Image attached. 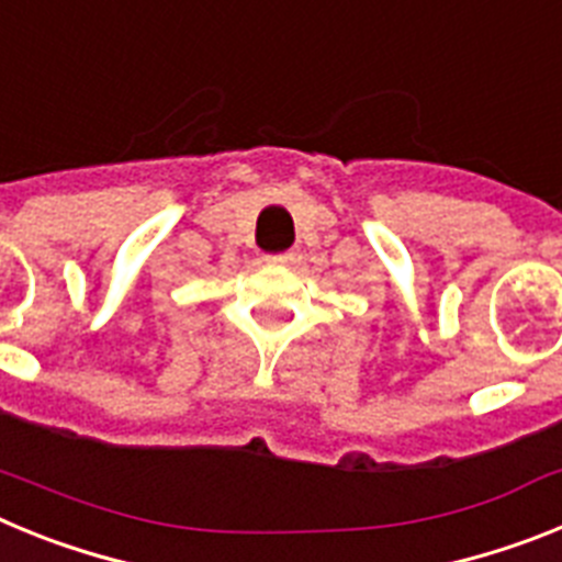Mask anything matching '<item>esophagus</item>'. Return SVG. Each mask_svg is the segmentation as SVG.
Wrapping results in <instances>:
<instances>
[{"label": "esophagus", "instance_id": "34e87169", "mask_svg": "<svg viewBox=\"0 0 562 562\" xmlns=\"http://www.w3.org/2000/svg\"><path fill=\"white\" fill-rule=\"evenodd\" d=\"M270 265H292L295 261V252H278V256H267Z\"/></svg>", "mask_w": 562, "mask_h": 562}]
</instances>
